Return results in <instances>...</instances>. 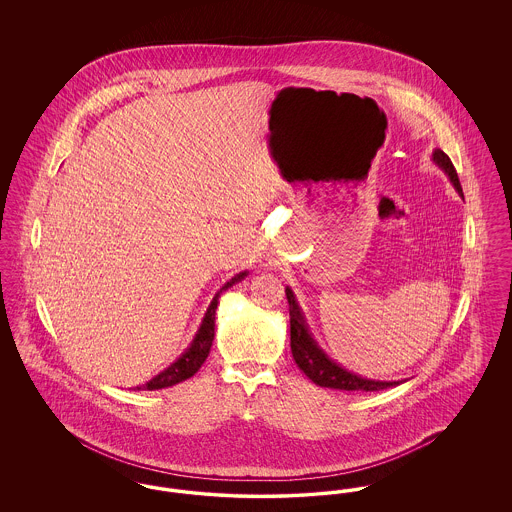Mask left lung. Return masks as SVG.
<instances>
[{
    "label": "left lung",
    "mask_w": 512,
    "mask_h": 512,
    "mask_svg": "<svg viewBox=\"0 0 512 512\" xmlns=\"http://www.w3.org/2000/svg\"><path fill=\"white\" fill-rule=\"evenodd\" d=\"M432 161L438 165L441 171L447 174L451 180L453 188L457 194L463 197V188L459 182L457 171L451 163V159L441 151L434 149ZM286 297L290 303V336H292V355L297 366L305 372L309 380H313L320 388H332V390L343 391H380L386 388H393L403 384V380L397 382H382V380H370L363 378L347 368L338 365L334 359L326 355V351L318 345V341L313 338L309 324L305 320V315L293 295L292 288H286Z\"/></svg>",
    "instance_id": "obj_1"
}]
</instances>
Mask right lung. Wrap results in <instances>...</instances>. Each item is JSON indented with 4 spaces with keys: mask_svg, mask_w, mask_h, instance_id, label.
Returning <instances> with one entry per match:
<instances>
[{
    "mask_svg": "<svg viewBox=\"0 0 512 512\" xmlns=\"http://www.w3.org/2000/svg\"><path fill=\"white\" fill-rule=\"evenodd\" d=\"M247 274H249L247 270L236 274L234 278H230L220 288L219 292L215 293V297L209 303L207 313H205V317L201 320V324H199V328L195 332L194 340L188 345V349L171 366H167L163 372L153 376L149 382L142 384V386H136V390H163V388H171L174 384H180V382H184V380L194 376L195 372L205 363V359L209 357V351H211V345H213V338H215V315H217L220 293L226 292L234 284L242 282Z\"/></svg>",
    "mask_w": 512,
    "mask_h": 512,
    "instance_id": "obj_1",
    "label": "right lung"
}]
</instances>
